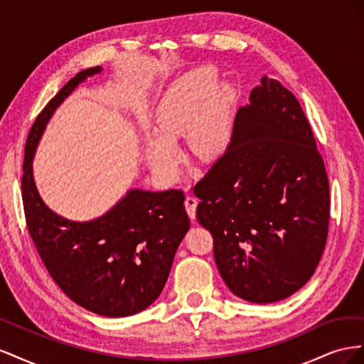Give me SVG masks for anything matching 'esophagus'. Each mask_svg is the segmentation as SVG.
Wrapping results in <instances>:
<instances>
[{
    "mask_svg": "<svg viewBox=\"0 0 364 364\" xmlns=\"http://www.w3.org/2000/svg\"><path fill=\"white\" fill-rule=\"evenodd\" d=\"M197 203H199V200H197V197H194V196H186V199H185V208H186V213H188V215H190L191 220L196 218V208H197Z\"/></svg>",
    "mask_w": 364,
    "mask_h": 364,
    "instance_id": "esophagus-1",
    "label": "esophagus"
}]
</instances>
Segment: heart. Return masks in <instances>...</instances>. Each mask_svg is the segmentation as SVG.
Wrapping results in <instances>:
<instances>
[{
    "label": "heart",
    "instance_id": "1",
    "mask_svg": "<svg viewBox=\"0 0 364 364\" xmlns=\"http://www.w3.org/2000/svg\"><path fill=\"white\" fill-rule=\"evenodd\" d=\"M213 68H200L186 75L162 98L156 112L159 134L146 138V155L151 171L171 182L181 171L182 151L174 139L190 132V146L196 156L213 155L228 136L234 90L215 83Z\"/></svg>",
    "mask_w": 364,
    "mask_h": 364
}]
</instances>
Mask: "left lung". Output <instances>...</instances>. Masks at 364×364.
<instances>
[{
  "label": "left lung",
  "instance_id": "8db88e82",
  "mask_svg": "<svg viewBox=\"0 0 364 364\" xmlns=\"http://www.w3.org/2000/svg\"><path fill=\"white\" fill-rule=\"evenodd\" d=\"M194 194L218 272L241 299L278 302L313 277L328 237L329 183L311 126L278 80L264 75L253 87Z\"/></svg>",
  "mask_w": 364,
  "mask_h": 364
}]
</instances>
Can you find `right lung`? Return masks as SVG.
Segmentation results:
<instances>
[{
    "mask_svg": "<svg viewBox=\"0 0 364 364\" xmlns=\"http://www.w3.org/2000/svg\"><path fill=\"white\" fill-rule=\"evenodd\" d=\"M75 74L42 109L26 142L23 203L30 237L43 266L71 301L95 314L126 317L155 302L171 270L174 253L190 229L182 190H130L91 222H71L42 202L31 161L50 117L86 77Z\"/></svg>",
    "mask_w": 364,
    "mask_h": 364,
    "instance_id": "1",
    "label": "right lung"
}]
</instances>
